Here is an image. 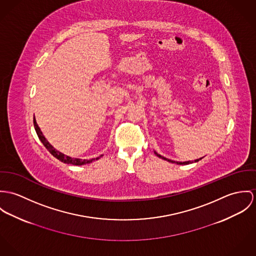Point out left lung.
Segmentation results:
<instances>
[{"label":"left lung","mask_w":256,"mask_h":256,"mask_svg":"<svg viewBox=\"0 0 256 256\" xmlns=\"http://www.w3.org/2000/svg\"><path fill=\"white\" fill-rule=\"evenodd\" d=\"M154 153H155V155L156 156H158L159 158H161V159H164V160H166V161H168V162H170V163H176V164H178V165H188V164H192V163H196V162H198L199 160H201L202 158H199V159H196V160H194V161H186V162H176V161H172V160H170V159H167V158H165V157H163V156H161L160 154H158L156 151H154Z\"/></svg>","instance_id":"obj_1"}]
</instances>
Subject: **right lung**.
Wrapping results in <instances>:
<instances>
[{
	"mask_svg": "<svg viewBox=\"0 0 256 256\" xmlns=\"http://www.w3.org/2000/svg\"><path fill=\"white\" fill-rule=\"evenodd\" d=\"M33 124H34V128H35V130H36V134H37L39 140L43 143V145L47 148V150H48L54 157H56L58 160H60V162H64V163H66V164H70V165L82 166V165H86V164L92 163L93 161L98 160V159H100V157L103 156V155H101V156H99V157H97V158H93V159H89V160H86V159L82 160V159H80V158H72V157H70V156H68V155H64V154H62V152L56 150V149L49 143V142L45 138V136H43V134H42L40 128L38 126V124H37V122H36L35 116L33 118Z\"/></svg>",
	"mask_w": 256,
	"mask_h": 256,
	"instance_id": "obj_1",
	"label": "right lung"
}]
</instances>
